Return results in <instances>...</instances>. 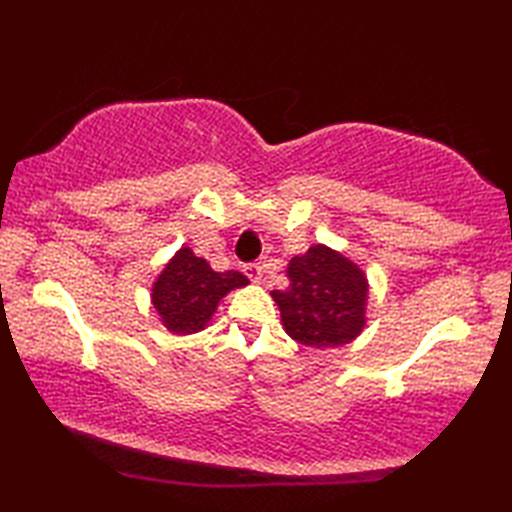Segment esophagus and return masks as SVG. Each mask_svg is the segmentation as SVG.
I'll return each instance as SVG.
<instances>
[{"instance_id": "esophagus-1", "label": "esophagus", "mask_w": 512, "mask_h": 512, "mask_svg": "<svg viewBox=\"0 0 512 512\" xmlns=\"http://www.w3.org/2000/svg\"><path fill=\"white\" fill-rule=\"evenodd\" d=\"M244 273H246V277L253 281V284H262V279H264V268L259 266V264H248L246 268H244Z\"/></svg>"}]
</instances>
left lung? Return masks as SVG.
I'll use <instances>...</instances> for the list:
<instances>
[{
	"label": "left lung",
	"mask_w": 512,
	"mask_h": 512,
	"mask_svg": "<svg viewBox=\"0 0 512 512\" xmlns=\"http://www.w3.org/2000/svg\"><path fill=\"white\" fill-rule=\"evenodd\" d=\"M290 286L273 290L284 330L314 350L352 343L367 323L369 281L358 264L339 250L314 244L290 259Z\"/></svg>",
	"instance_id": "8db88e82"
}]
</instances>
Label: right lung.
I'll use <instances>...</instances> for the list:
<instances>
[{"label": "right lung", "mask_w": 512, "mask_h": 512, "mask_svg": "<svg viewBox=\"0 0 512 512\" xmlns=\"http://www.w3.org/2000/svg\"><path fill=\"white\" fill-rule=\"evenodd\" d=\"M244 286L248 279L242 273H215L204 257L182 246L151 286V303L171 334H195L209 325L228 292Z\"/></svg>", "instance_id": "right-lung-1"}]
</instances>
